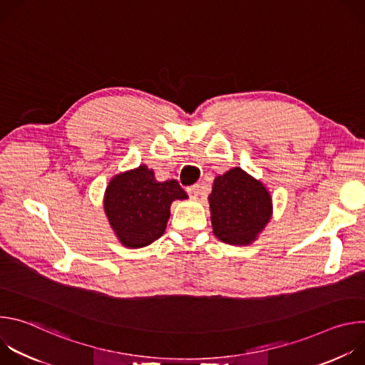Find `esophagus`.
Here are the masks:
<instances>
[{"label":"esophagus","mask_w":365,"mask_h":365,"mask_svg":"<svg viewBox=\"0 0 365 365\" xmlns=\"http://www.w3.org/2000/svg\"><path fill=\"white\" fill-rule=\"evenodd\" d=\"M186 192L190 195V196H193V197H196V196H199V195H203V190H202V186L200 185H192V186H189V187H186Z\"/></svg>","instance_id":"34e87169"}]
</instances>
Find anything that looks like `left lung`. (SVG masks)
Segmentation results:
<instances>
[{"instance_id": "obj_1", "label": "left lung", "mask_w": 365, "mask_h": 365, "mask_svg": "<svg viewBox=\"0 0 365 365\" xmlns=\"http://www.w3.org/2000/svg\"><path fill=\"white\" fill-rule=\"evenodd\" d=\"M210 205L215 237L232 245L252 242L272 217L270 193L240 168L215 178Z\"/></svg>"}]
</instances>
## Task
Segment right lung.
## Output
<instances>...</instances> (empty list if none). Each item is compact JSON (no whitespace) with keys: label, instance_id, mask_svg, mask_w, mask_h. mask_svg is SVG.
<instances>
[{"label":"right lung","instance_id":"obj_1","mask_svg":"<svg viewBox=\"0 0 365 365\" xmlns=\"http://www.w3.org/2000/svg\"><path fill=\"white\" fill-rule=\"evenodd\" d=\"M186 197V192L175 179L158 182L153 170L140 166L110 182L103 210L118 240L125 247L140 248L163 235L170 203Z\"/></svg>","mask_w":365,"mask_h":365}]
</instances>
